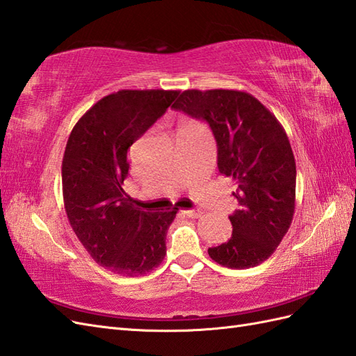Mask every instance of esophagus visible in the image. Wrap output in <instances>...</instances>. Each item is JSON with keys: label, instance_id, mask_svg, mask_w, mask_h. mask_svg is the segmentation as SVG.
<instances>
[{"label": "esophagus", "instance_id": "1", "mask_svg": "<svg viewBox=\"0 0 356 356\" xmlns=\"http://www.w3.org/2000/svg\"><path fill=\"white\" fill-rule=\"evenodd\" d=\"M185 215L188 218H200L202 216V211H198V209H188V211H185Z\"/></svg>", "mask_w": 356, "mask_h": 356}]
</instances>
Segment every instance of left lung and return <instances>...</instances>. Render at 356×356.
<instances>
[{
  "label": "left lung",
  "instance_id": "8db88e82",
  "mask_svg": "<svg viewBox=\"0 0 356 356\" xmlns=\"http://www.w3.org/2000/svg\"><path fill=\"white\" fill-rule=\"evenodd\" d=\"M172 108L211 126L218 170L238 185L232 238L209 248V256L232 269L260 265L295 213L296 163L286 131L265 105L239 90H185Z\"/></svg>",
  "mask_w": 356,
  "mask_h": 356
}]
</instances>
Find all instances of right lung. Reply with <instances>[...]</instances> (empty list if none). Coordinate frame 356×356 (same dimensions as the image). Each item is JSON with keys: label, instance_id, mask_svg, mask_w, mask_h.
<instances>
[{"label": "right lung", "instance_id": "right-lung-1", "mask_svg": "<svg viewBox=\"0 0 356 356\" xmlns=\"http://www.w3.org/2000/svg\"><path fill=\"white\" fill-rule=\"evenodd\" d=\"M177 90H120L79 118L61 165L63 198L76 238L100 266L123 277L144 275L167 254L176 211L144 212L123 191L127 150L158 120Z\"/></svg>", "mask_w": 356, "mask_h": 356}]
</instances>
